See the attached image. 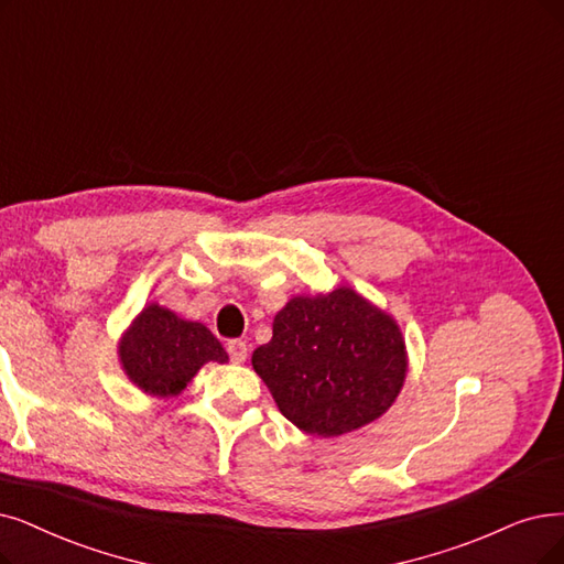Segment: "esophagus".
<instances>
[{
    "mask_svg": "<svg viewBox=\"0 0 564 564\" xmlns=\"http://www.w3.org/2000/svg\"><path fill=\"white\" fill-rule=\"evenodd\" d=\"M227 351H229L234 364H245V358H247V345H245L242 340H231V343L227 345Z\"/></svg>",
    "mask_w": 564,
    "mask_h": 564,
    "instance_id": "obj_1",
    "label": "esophagus"
}]
</instances>
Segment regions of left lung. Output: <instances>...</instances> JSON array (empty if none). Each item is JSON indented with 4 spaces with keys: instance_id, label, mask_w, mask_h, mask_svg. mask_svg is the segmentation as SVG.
I'll list each match as a JSON object with an SVG mask.
<instances>
[{
    "instance_id": "left-lung-1",
    "label": "left lung",
    "mask_w": 564,
    "mask_h": 564,
    "mask_svg": "<svg viewBox=\"0 0 564 564\" xmlns=\"http://www.w3.org/2000/svg\"><path fill=\"white\" fill-rule=\"evenodd\" d=\"M252 366L299 431L340 437L389 412L410 360L391 314L337 286L291 299Z\"/></svg>"
}]
</instances>
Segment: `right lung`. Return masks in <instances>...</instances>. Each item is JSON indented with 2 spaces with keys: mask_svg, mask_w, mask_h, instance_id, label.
I'll list each match as a JSON object with an SVG mask.
<instances>
[{
  "mask_svg": "<svg viewBox=\"0 0 564 564\" xmlns=\"http://www.w3.org/2000/svg\"><path fill=\"white\" fill-rule=\"evenodd\" d=\"M118 356L131 384L154 398L180 395L210 360H229L208 326L156 303L145 305L122 333Z\"/></svg>",
  "mask_w": 564,
  "mask_h": 564,
  "instance_id": "add662e5",
  "label": "right lung"
}]
</instances>
